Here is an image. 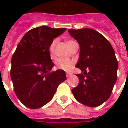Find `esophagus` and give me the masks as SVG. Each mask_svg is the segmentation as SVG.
Masks as SVG:
<instances>
[{
    "label": "esophagus",
    "mask_w": 128,
    "mask_h": 128,
    "mask_svg": "<svg viewBox=\"0 0 128 128\" xmlns=\"http://www.w3.org/2000/svg\"><path fill=\"white\" fill-rule=\"evenodd\" d=\"M66 78H70L71 75H72V73L70 72H66Z\"/></svg>",
    "instance_id": "obj_1"
}]
</instances>
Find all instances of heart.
<instances>
[{
  "label": "heart",
  "instance_id": "obj_1",
  "mask_svg": "<svg viewBox=\"0 0 128 128\" xmlns=\"http://www.w3.org/2000/svg\"><path fill=\"white\" fill-rule=\"evenodd\" d=\"M74 41L72 40H68L66 41V45L67 47L69 48L70 46L72 45V43H74ZM56 40H53V42L50 43L48 50H49V54H50V59L55 58L56 57ZM74 64V61L71 60H67V59H58L57 61L56 62V66L59 69L62 70H65V71H68L72 68Z\"/></svg>",
  "mask_w": 128,
  "mask_h": 128
}]
</instances>
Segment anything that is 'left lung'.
<instances>
[{"label": "left lung", "mask_w": 128, "mask_h": 128, "mask_svg": "<svg viewBox=\"0 0 128 128\" xmlns=\"http://www.w3.org/2000/svg\"><path fill=\"white\" fill-rule=\"evenodd\" d=\"M68 32L80 44V59L76 67L84 72L76 75L80 82L72 89V94L82 104L99 106L110 97L116 81L118 62L114 50L108 40L94 29Z\"/></svg>", "instance_id": "8db88e82"}]
</instances>
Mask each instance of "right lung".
Masks as SVG:
<instances>
[{
    "label": "right lung",
    "instance_id": "1",
    "mask_svg": "<svg viewBox=\"0 0 128 128\" xmlns=\"http://www.w3.org/2000/svg\"><path fill=\"white\" fill-rule=\"evenodd\" d=\"M66 28L53 29L41 26L26 32L12 58L10 75L14 90L21 103L32 109L49 102L58 86L66 80L65 71L48 72L54 66L48 48L53 38Z\"/></svg>",
    "mask_w": 128,
    "mask_h": 128
}]
</instances>
